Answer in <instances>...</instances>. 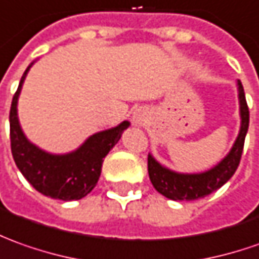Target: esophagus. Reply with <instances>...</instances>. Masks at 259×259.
<instances>
[{"instance_id":"esophagus-1","label":"esophagus","mask_w":259,"mask_h":259,"mask_svg":"<svg viewBox=\"0 0 259 259\" xmlns=\"http://www.w3.org/2000/svg\"><path fill=\"white\" fill-rule=\"evenodd\" d=\"M147 116H149V110L146 109V107H139L135 110V113H133V123L136 124V126H143L146 120H147Z\"/></svg>"}]
</instances>
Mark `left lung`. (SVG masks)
<instances>
[{
  "mask_svg": "<svg viewBox=\"0 0 259 259\" xmlns=\"http://www.w3.org/2000/svg\"><path fill=\"white\" fill-rule=\"evenodd\" d=\"M238 86V100H240V116L241 127L238 137L233 144L230 153L224 159L210 170L204 173L184 174L176 173L173 170H168L167 167L161 166L157 160L149 154L147 157V170L149 177L152 181L153 187L170 200L174 201H191L197 198H203L208 196L212 191L224 186L227 181L233 177L237 167L240 164L241 154L244 149V140L247 136L248 124H249V110H248L247 100L244 88L240 80H237Z\"/></svg>",
  "mask_w": 259,
  "mask_h": 259,
  "instance_id": "left-lung-1",
  "label": "left lung"
}]
</instances>
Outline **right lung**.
<instances>
[{"label":"right lung","instance_id":"1","mask_svg":"<svg viewBox=\"0 0 259 259\" xmlns=\"http://www.w3.org/2000/svg\"><path fill=\"white\" fill-rule=\"evenodd\" d=\"M32 63L24 72L12 98L10 110L12 157L22 176L41 194L62 201L80 200L95 189L100 177L103 159L119 142L123 130L127 129L130 123L124 120L116 127L95 133L75 152L66 154H52L39 149L24 135L17 110L22 83Z\"/></svg>","mask_w":259,"mask_h":259}]
</instances>
